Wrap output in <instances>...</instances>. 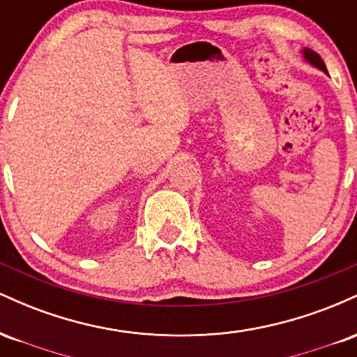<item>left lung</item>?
<instances>
[{
	"instance_id": "left-lung-1",
	"label": "left lung",
	"mask_w": 357,
	"mask_h": 357,
	"mask_svg": "<svg viewBox=\"0 0 357 357\" xmlns=\"http://www.w3.org/2000/svg\"><path fill=\"white\" fill-rule=\"evenodd\" d=\"M302 53H304L305 60L309 61V63H312L314 67H317V68H321V70L327 72L326 63H324L322 59H321V55H319V53H315L314 50H310V48H304V50H302Z\"/></svg>"
}]
</instances>
